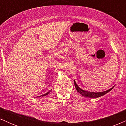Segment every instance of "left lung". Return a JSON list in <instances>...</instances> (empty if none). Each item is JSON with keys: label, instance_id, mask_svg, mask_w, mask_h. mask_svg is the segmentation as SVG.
<instances>
[{"label": "left lung", "instance_id": "1", "mask_svg": "<svg viewBox=\"0 0 126 126\" xmlns=\"http://www.w3.org/2000/svg\"><path fill=\"white\" fill-rule=\"evenodd\" d=\"M74 83L75 88H76V89L79 93H80L82 96H86V97H89V98H98L100 97L101 96H103L104 95L106 94L107 93H108V92H110L112 88H114V86L112 88H111V89H108L107 91H104V92H89V91H86L85 90H83V89H80L79 86H78V85L76 84L75 80H74Z\"/></svg>", "mask_w": 126, "mask_h": 126}]
</instances>
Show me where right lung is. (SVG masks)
I'll return each instance as SVG.
<instances>
[{"label":"right lung","instance_id":"obj_1","mask_svg":"<svg viewBox=\"0 0 126 126\" xmlns=\"http://www.w3.org/2000/svg\"><path fill=\"white\" fill-rule=\"evenodd\" d=\"M51 92V91H48V92H47V93L46 94H44V95H41V96H40V97H41V96H46V95H48L49 93H50V92ZM39 96H37V97H39Z\"/></svg>","mask_w":126,"mask_h":126}]
</instances>
